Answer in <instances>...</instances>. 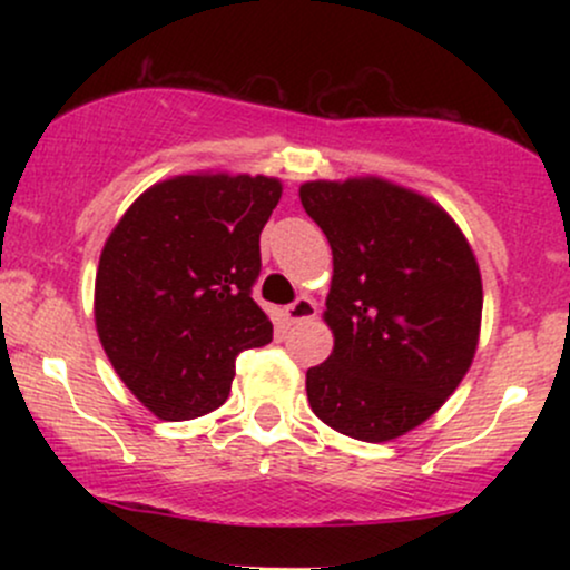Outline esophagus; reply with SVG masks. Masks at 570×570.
<instances>
[{"instance_id":"esophagus-1","label":"esophagus","mask_w":570,"mask_h":570,"mask_svg":"<svg viewBox=\"0 0 570 570\" xmlns=\"http://www.w3.org/2000/svg\"><path fill=\"white\" fill-rule=\"evenodd\" d=\"M316 313L318 307L311 297H297L292 305H286L284 316L289 318V324H303V322H311V318H316Z\"/></svg>"}]
</instances>
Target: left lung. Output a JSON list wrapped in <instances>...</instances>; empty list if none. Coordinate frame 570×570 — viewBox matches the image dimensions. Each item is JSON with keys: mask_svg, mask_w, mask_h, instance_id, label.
Returning <instances> with one entry per match:
<instances>
[{"mask_svg": "<svg viewBox=\"0 0 570 570\" xmlns=\"http://www.w3.org/2000/svg\"><path fill=\"white\" fill-rule=\"evenodd\" d=\"M299 200L332 246L330 358L305 375L340 434L389 442L421 426L463 381L482 322L474 252L444 208L377 176L305 181Z\"/></svg>", "mask_w": 570, "mask_h": 570, "instance_id": "obj_1", "label": "left lung"}]
</instances>
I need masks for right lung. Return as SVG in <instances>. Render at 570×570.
<instances>
[{
    "mask_svg": "<svg viewBox=\"0 0 570 570\" xmlns=\"http://www.w3.org/2000/svg\"><path fill=\"white\" fill-rule=\"evenodd\" d=\"M278 198L271 176H174L139 195L109 233L96 332L120 381L163 421L225 404L235 356L273 340L252 286Z\"/></svg>",
    "mask_w": 570,
    "mask_h": 570,
    "instance_id": "1",
    "label": "right lung"
}]
</instances>
